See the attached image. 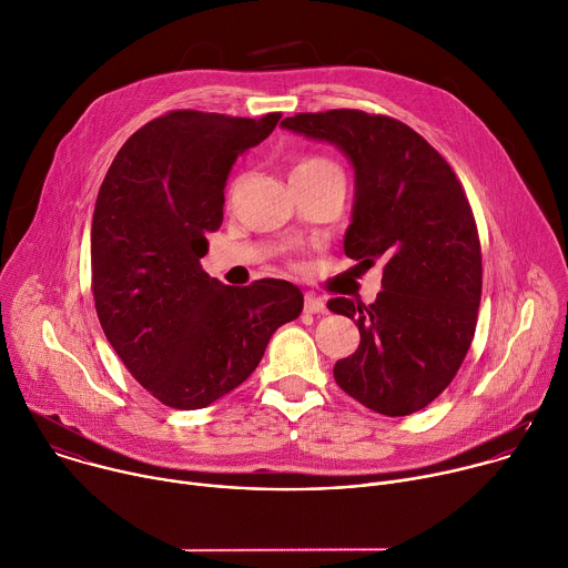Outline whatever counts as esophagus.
I'll list each match as a JSON object with an SVG mask.
<instances>
[{
	"label": "esophagus",
	"instance_id": "esophagus-1",
	"mask_svg": "<svg viewBox=\"0 0 568 568\" xmlns=\"http://www.w3.org/2000/svg\"><path fill=\"white\" fill-rule=\"evenodd\" d=\"M305 312H310V314L325 312V301L316 294H305Z\"/></svg>",
	"mask_w": 568,
	"mask_h": 568
}]
</instances>
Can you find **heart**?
<instances>
[{"label":"heart","instance_id":"obj_1","mask_svg":"<svg viewBox=\"0 0 568 568\" xmlns=\"http://www.w3.org/2000/svg\"><path fill=\"white\" fill-rule=\"evenodd\" d=\"M292 173H334V175H341L336 164H332L327 158H321V155H307V158L298 160V164L292 169Z\"/></svg>","mask_w":568,"mask_h":568}]
</instances>
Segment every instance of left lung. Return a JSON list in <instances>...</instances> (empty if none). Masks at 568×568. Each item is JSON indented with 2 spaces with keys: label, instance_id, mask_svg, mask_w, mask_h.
Wrapping results in <instances>:
<instances>
[{
  "label": "left lung",
  "instance_id": "1",
  "mask_svg": "<svg viewBox=\"0 0 568 568\" xmlns=\"http://www.w3.org/2000/svg\"><path fill=\"white\" fill-rule=\"evenodd\" d=\"M281 124L349 158L354 207L343 250L367 267L384 263L374 303H327L361 334L334 379L374 413L413 415L448 388L475 336L481 247L464 186L439 151L395 118L332 109Z\"/></svg>",
  "mask_w": 568,
  "mask_h": 568
}]
</instances>
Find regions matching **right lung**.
<instances>
[{"instance_id": "add662e5", "label": "right lung", "mask_w": 568, "mask_h": 568, "mask_svg": "<svg viewBox=\"0 0 568 568\" xmlns=\"http://www.w3.org/2000/svg\"><path fill=\"white\" fill-rule=\"evenodd\" d=\"M278 120L169 111L122 144L102 180L91 225L98 318L133 379L169 408L199 410L239 388L303 310L287 281L232 287L201 267L236 158Z\"/></svg>"}]
</instances>
